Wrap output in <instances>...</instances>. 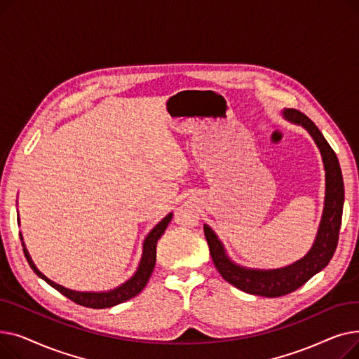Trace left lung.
Segmentation results:
<instances>
[{
    "mask_svg": "<svg viewBox=\"0 0 359 359\" xmlns=\"http://www.w3.org/2000/svg\"><path fill=\"white\" fill-rule=\"evenodd\" d=\"M280 115L285 121L298 126H303L309 132L320 151V156H322L325 165V206L311 249L307 252L306 256L284 268H246L237 265V263L229 256L222 241L218 238L215 231L208 224H203V233L206 241H208L211 257L221 276L227 282H230L231 285L244 292L269 298L280 297L295 291L301 285H304L311 276H314L316 273H318L327 266V263L333 257V253L337 246L345 201L341 165H339V160L334 154V151L325 140L322 132L318 130L314 122L309 119L304 113H301L295 109H284L280 111Z\"/></svg>",
    "mask_w": 359,
    "mask_h": 359,
    "instance_id": "8db88e82",
    "label": "left lung"
}]
</instances>
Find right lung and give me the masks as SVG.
Instances as JSON below:
<instances>
[{
  "label": "right lung",
  "mask_w": 359,
  "mask_h": 359,
  "mask_svg": "<svg viewBox=\"0 0 359 359\" xmlns=\"http://www.w3.org/2000/svg\"><path fill=\"white\" fill-rule=\"evenodd\" d=\"M173 218V212H170L168 215H165L156 227L151 230L144 243H142V255H141V260L138 263V268L135 271V273L132 275L128 280H125L123 284H121L119 287L109 290V291H75V290H69L65 288L56 282L50 280L48 276H45L37 266L33 263L29 250L26 249V243L25 238L20 233V240L23 244V250H25V256L29 262L30 268L33 269V272L42 278L46 284H49L52 288H55L56 291H60L62 295H65L67 298H69L74 303H77L80 306L88 307V309H109L113 306H118L121 303H125V301L134 298L135 295H138L147 285V282L153 273V269L156 266V257H157V241L160 240V237L164 234L167 225L170 224ZM17 221L20 224V217H18V211H17Z\"/></svg>",
  "instance_id": "1"
}]
</instances>
